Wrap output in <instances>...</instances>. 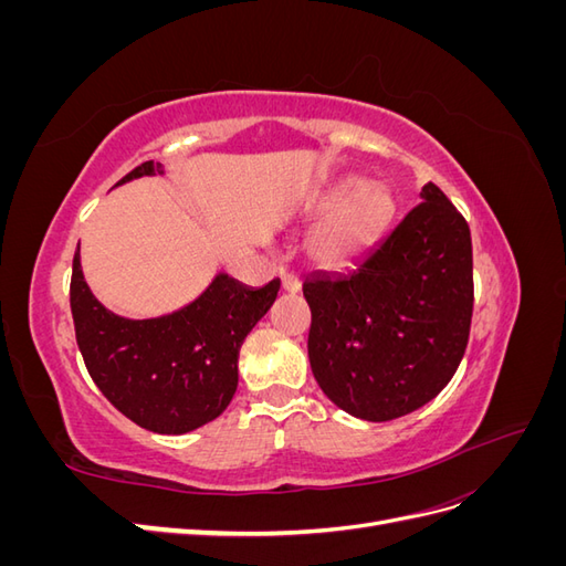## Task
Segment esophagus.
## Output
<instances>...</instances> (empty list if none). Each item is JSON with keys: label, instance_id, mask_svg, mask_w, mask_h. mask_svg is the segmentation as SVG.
<instances>
[{"label": "esophagus", "instance_id": "obj_1", "mask_svg": "<svg viewBox=\"0 0 566 566\" xmlns=\"http://www.w3.org/2000/svg\"><path fill=\"white\" fill-rule=\"evenodd\" d=\"M283 290L285 293H297L300 281L295 276H290V273H283Z\"/></svg>", "mask_w": 566, "mask_h": 566}]
</instances>
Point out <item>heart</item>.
<instances>
[{"label": "heart", "mask_w": 566, "mask_h": 566, "mask_svg": "<svg viewBox=\"0 0 566 566\" xmlns=\"http://www.w3.org/2000/svg\"><path fill=\"white\" fill-rule=\"evenodd\" d=\"M394 214L397 198L387 184L342 177L312 198L310 217L321 219L306 241L310 260L321 269H349L378 245Z\"/></svg>", "instance_id": "obj_1"}]
</instances>
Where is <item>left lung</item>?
Listing matches in <instances>:
<instances>
[{"label":"left lung","mask_w":566,"mask_h":566,"mask_svg":"<svg viewBox=\"0 0 566 566\" xmlns=\"http://www.w3.org/2000/svg\"><path fill=\"white\" fill-rule=\"evenodd\" d=\"M420 200L358 269L304 281L314 378L337 408L368 422L432 401L468 347L470 227L432 181Z\"/></svg>","instance_id":"8db88e82"}]
</instances>
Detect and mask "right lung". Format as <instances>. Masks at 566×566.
I'll return each mask as SVG.
<instances>
[{
  "label": "right lung",
  "mask_w": 566,
  "mask_h": 566,
  "mask_svg": "<svg viewBox=\"0 0 566 566\" xmlns=\"http://www.w3.org/2000/svg\"><path fill=\"white\" fill-rule=\"evenodd\" d=\"M163 175L165 167L148 160L115 186ZM279 287V279L250 287L219 271L172 314L127 318L94 297L77 248L71 281L77 347L92 380L119 413L156 434H186L231 403L238 352L276 302Z\"/></svg>",
  "instance_id": "right-lung-1"
}]
</instances>
